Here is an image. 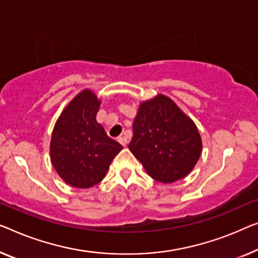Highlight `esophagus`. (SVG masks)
Masks as SVG:
<instances>
[{"instance_id":"obj_1","label":"esophagus","mask_w":258,"mask_h":258,"mask_svg":"<svg viewBox=\"0 0 258 258\" xmlns=\"http://www.w3.org/2000/svg\"><path fill=\"white\" fill-rule=\"evenodd\" d=\"M118 142H119V144H120L121 146H124V147H125V146L127 145V139H126L125 137H119V138H118Z\"/></svg>"}]
</instances>
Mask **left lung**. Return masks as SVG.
<instances>
[{"mask_svg":"<svg viewBox=\"0 0 258 258\" xmlns=\"http://www.w3.org/2000/svg\"><path fill=\"white\" fill-rule=\"evenodd\" d=\"M128 148L152 178L174 183L196 166L202 139L194 121L170 98L159 95L140 105Z\"/></svg>","mask_w":258,"mask_h":258,"instance_id":"left-lung-1","label":"left lung"}]
</instances>
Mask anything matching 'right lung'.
Masks as SVG:
<instances>
[{"label":"right lung","instance_id":"add662e5","mask_svg":"<svg viewBox=\"0 0 258 258\" xmlns=\"http://www.w3.org/2000/svg\"><path fill=\"white\" fill-rule=\"evenodd\" d=\"M99 104L90 90H83L63 110L53 130V167L72 186L87 189L101 182L122 149L96 120Z\"/></svg>","mask_w":258,"mask_h":258}]
</instances>
